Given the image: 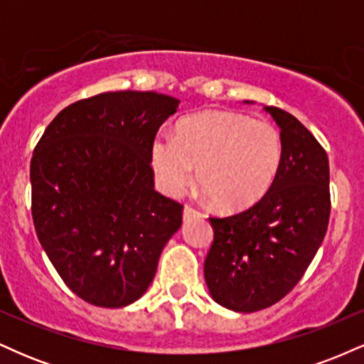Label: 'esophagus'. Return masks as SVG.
Listing matches in <instances>:
<instances>
[{
    "label": "esophagus",
    "mask_w": 364,
    "mask_h": 364,
    "mask_svg": "<svg viewBox=\"0 0 364 364\" xmlns=\"http://www.w3.org/2000/svg\"><path fill=\"white\" fill-rule=\"evenodd\" d=\"M202 215L203 214L198 210V208H195L191 205H186L185 208H183V219L185 220H190V219H193V217H202Z\"/></svg>",
    "instance_id": "34e87169"
}]
</instances>
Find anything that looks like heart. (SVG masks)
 <instances>
[{"mask_svg":"<svg viewBox=\"0 0 364 364\" xmlns=\"http://www.w3.org/2000/svg\"><path fill=\"white\" fill-rule=\"evenodd\" d=\"M164 193L181 195L193 179L223 210L257 203L272 186L282 162L279 129L236 111H205L183 119L176 136L159 133L150 147Z\"/></svg>","mask_w":364,"mask_h":364,"instance_id":"obj_1","label":"heart"}]
</instances>
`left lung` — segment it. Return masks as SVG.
Segmentation results:
<instances>
[{
    "label": "left lung",
    "instance_id": "1",
    "mask_svg": "<svg viewBox=\"0 0 364 364\" xmlns=\"http://www.w3.org/2000/svg\"><path fill=\"white\" fill-rule=\"evenodd\" d=\"M265 111L281 128V168L255 205L210 217L214 241L203 263L212 298L241 313L272 306L292 291L318 252L330 217L325 149L289 112Z\"/></svg>",
    "mask_w": 364,
    "mask_h": 364
}]
</instances>
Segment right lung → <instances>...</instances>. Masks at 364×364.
I'll list each match as a JSON object with an SVG mask.
<instances>
[{
    "label": "right lung",
    "instance_id": "obj_1",
    "mask_svg": "<svg viewBox=\"0 0 364 364\" xmlns=\"http://www.w3.org/2000/svg\"><path fill=\"white\" fill-rule=\"evenodd\" d=\"M179 101L104 92L54 118L31 161L32 219L46 255L83 301L123 308L141 298L183 205L154 190L150 147Z\"/></svg>",
    "mask_w": 364,
    "mask_h": 364
}]
</instances>
